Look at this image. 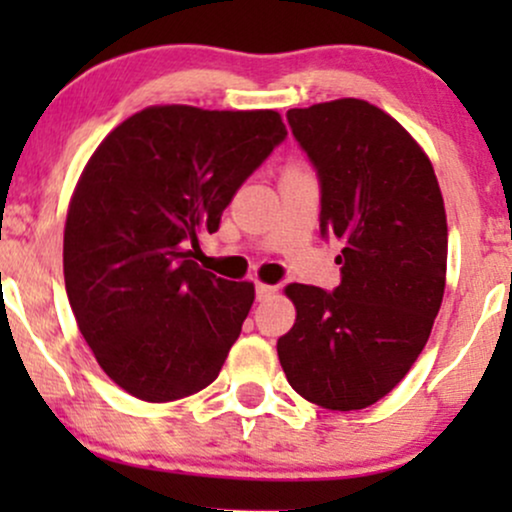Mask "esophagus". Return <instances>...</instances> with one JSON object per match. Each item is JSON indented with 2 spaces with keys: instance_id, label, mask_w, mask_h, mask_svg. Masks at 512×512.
<instances>
[{
  "instance_id": "1",
  "label": "esophagus",
  "mask_w": 512,
  "mask_h": 512,
  "mask_svg": "<svg viewBox=\"0 0 512 512\" xmlns=\"http://www.w3.org/2000/svg\"><path fill=\"white\" fill-rule=\"evenodd\" d=\"M276 293V286H269V284H262V281H257V301H269Z\"/></svg>"
}]
</instances>
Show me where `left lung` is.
Segmentation results:
<instances>
[{
	"mask_svg": "<svg viewBox=\"0 0 512 512\" xmlns=\"http://www.w3.org/2000/svg\"><path fill=\"white\" fill-rule=\"evenodd\" d=\"M315 163L320 228L344 245L342 284H289L291 332L276 342L293 390L322 409H366L419 358L445 291L448 219L431 158L378 105L339 98L289 110Z\"/></svg>",
	"mask_w": 512,
	"mask_h": 512,
	"instance_id": "1",
	"label": "left lung"
}]
</instances>
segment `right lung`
<instances>
[{"mask_svg": "<svg viewBox=\"0 0 512 512\" xmlns=\"http://www.w3.org/2000/svg\"><path fill=\"white\" fill-rule=\"evenodd\" d=\"M284 137L276 110L151 105L88 158L64 223V286L98 366L132 397L175 402L219 378L255 284L190 257Z\"/></svg>", "mask_w": 512, "mask_h": 512, "instance_id": "add662e5", "label": "right lung"}]
</instances>
